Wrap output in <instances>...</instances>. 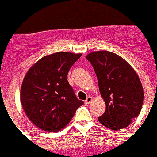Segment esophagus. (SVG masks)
I'll return each mask as SVG.
<instances>
[{
    "mask_svg": "<svg viewBox=\"0 0 157 157\" xmlns=\"http://www.w3.org/2000/svg\"><path fill=\"white\" fill-rule=\"evenodd\" d=\"M91 101H92V98L91 97V96H89V97L87 98L86 100L85 101V103L86 104V105H88V104H90L91 102Z\"/></svg>",
    "mask_w": 157,
    "mask_h": 157,
    "instance_id": "esophagus-1",
    "label": "esophagus"
}]
</instances>
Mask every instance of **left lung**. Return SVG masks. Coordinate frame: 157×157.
<instances>
[{
    "label": "left lung",
    "instance_id": "1",
    "mask_svg": "<svg viewBox=\"0 0 157 157\" xmlns=\"http://www.w3.org/2000/svg\"><path fill=\"white\" fill-rule=\"evenodd\" d=\"M85 57L94 68L106 104L105 113L98 120L109 129L125 128L143 106L144 89L139 76L126 60L114 52L99 50Z\"/></svg>",
    "mask_w": 157,
    "mask_h": 157
}]
</instances>
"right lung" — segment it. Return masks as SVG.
Here are the masks:
<instances>
[{"label": "right lung", "instance_id": "right-lung-1", "mask_svg": "<svg viewBox=\"0 0 157 157\" xmlns=\"http://www.w3.org/2000/svg\"><path fill=\"white\" fill-rule=\"evenodd\" d=\"M82 53L57 52L43 56L27 71L21 88L23 109L33 124L45 131L64 128L83 105L67 80Z\"/></svg>", "mask_w": 157, "mask_h": 157}]
</instances>
